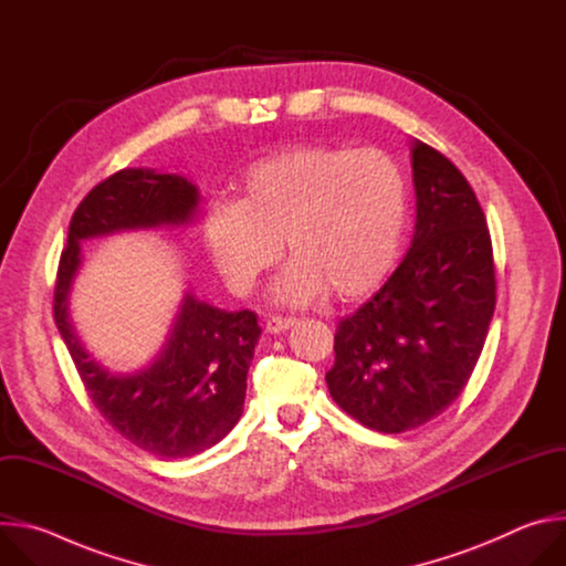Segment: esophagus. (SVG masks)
<instances>
[{
	"instance_id": "esophagus-1",
	"label": "esophagus",
	"mask_w": 566,
	"mask_h": 566,
	"mask_svg": "<svg viewBox=\"0 0 566 566\" xmlns=\"http://www.w3.org/2000/svg\"><path fill=\"white\" fill-rule=\"evenodd\" d=\"M293 325H295L293 317H269L266 319V332L269 334H282L289 327H293Z\"/></svg>"
}]
</instances>
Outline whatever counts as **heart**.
I'll list each match as a JSON object with an SVG mask.
<instances>
[{"label":"heart","instance_id":"heart-1","mask_svg":"<svg viewBox=\"0 0 566 566\" xmlns=\"http://www.w3.org/2000/svg\"><path fill=\"white\" fill-rule=\"evenodd\" d=\"M408 223V184L378 149L306 145L255 164L241 201L210 206L208 249L234 291H251L280 241L293 260L275 295L306 304L374 291L398 260Z\"/></svg>","mask_w":566,"mask_h":566}]
</instances>
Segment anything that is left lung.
Here are the masks:
<instances>
[{
  "label": "left lung",
  "instance_id": "obj_1",
  "mask_svg": "<svg viewBox=\"0 0 566 566\" xmlns=\"http://www.w3.org/2000/svg\"><path fill=\"white\" fill-rule=\"evenodd\" d=\"M412 175V247L382 289L338 322L325 376L349 417L385 434L452 406L486 343L497 295L486 214L465 177L421 140Z\"/></svg>",
  "mask_w": 566,
  "mask_h": 566
}]
</instances>
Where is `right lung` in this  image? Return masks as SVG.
<instances>
[{"label":"right lung","instance_id":"obj_1","mask_svg":"<svg viewBox=\"0 0 566 566\" xmlns=\"http://www.w3.org/2000/svg\"><path fill=\"white\" fill-rule=\"evenodd\" d=\"M199 190L184 177L120 170L80 201L62 249L53 317L103 419L136 448L184 459L219 443L244 410L247 374L262 334L258 315L221 311L186 293L170 340L134 376H116L90 358L69 319V289L80 266V239L118 230L188 223Z\"/></svg>","mask_w":566,"mask_h":566}]
</instances>
